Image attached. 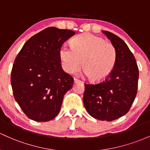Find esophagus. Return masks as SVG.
<instances>
[{
	"mask_svg": "<svg viewBox=\"0 0 150 150\" xmlns=\"http://www.w3.org/2000/svg\"><path fill=\"white\" fill-rule=\"evenodd\" d=\"M74 82H75V83H78V82H81V80L78 79L74 78Z\"/></svg>",
	"mask_w": 150,
	"mask_h": 150,
	"instance_id": "esophagus-1",
	"label": "esophagus"
}]
</instances>
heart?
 <instances>
[{
	"mask_svg": "<svg viewBox=\"0 0 150 150\" xmlns=\"http://www.w3.org/2000/svg\"><path fill=\"white\" fill-rule=\"evenodd\" d=\"M59 58L64 70L70 74L79 71L83 64L85 74L93 81H102L114 70L117 59L112 43L91 33L76 37L71 46L64 44Z\"/></svg>",
	"mask_w": 150,
	"mask_h": 150,
	"instance_id": "1",
	"label": "heart"
}]
</instances>
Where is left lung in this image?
<instances>
[{"label":"left lung","mask_w":150,"mask_h":150,"mask_svg":"<svg viewBox=\"0 0 150 150\" xmlns=\"http://www.w3.org/2000/svg\"><path fill=\"white\" fill-rule=\"evenodd\" d=\"M117 49L116 65L111 74L96 83H85L83 104L99 120L111 122L126 114L137 93L139 69L133 54L117 35L103 30Z\"/></svg>","instance_id":"obj_1"}]
</instances>
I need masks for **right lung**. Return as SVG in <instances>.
<instances>
[{
    "instance_id": "obj_1",
    "label": "right lung",
    "mask_w": 150,
    "mask_h": 150,
    "mask_svg": "<svg viewBox=\"0 0 150 150\" xmlns=\"http://www.w3.org/2000/svg\"><path fill=\"white\" fill-rule=\"evenodd\" d=\"M75 34L49 27L29 38L13 65L11 82L16 101L25 115L36 122L55 118L74 79L62 69L59 50Z\"/></svg>"
}]
</instances>
